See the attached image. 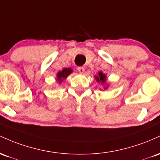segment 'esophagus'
Masks as SVG:
<instances>
[{
  "instance_id": "1",
  "label": "esophagus",
  "mask_w": 160,
  "mask_h": 160,
  "mask_svg": "<svg viewBox=\"0 0 160 160\" xmlns=\"http://www.w3.org/2000/svg\"><path fill=\"white\" fill-rule=\"evenodd\" d=\"M78 72L81 73V74H82V73L85 72V68L82 67V66L78 67Z\"/></svg>"
}]
</instances>
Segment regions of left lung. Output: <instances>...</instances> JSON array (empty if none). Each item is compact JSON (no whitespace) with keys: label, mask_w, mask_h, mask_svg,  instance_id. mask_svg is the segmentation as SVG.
I'll return each mask as SVG.
<instances>
[{"label":"left lung","mask_w":160,"mask_h":160,"mask_svg":"<svg viewBox=\"0 0 160 160\" xmlns=\"http://www.w3.org/2000/svg\"><path fill=\"white\" fill-rule=\"evenodd\" d=\"M94 78L96 79L98 83L103 86V91L107 90L109 88V83L107 82V78L106 74H104L103 72H99L97 75H94Z\"/></svg>","instance_id":"obj_1"}]
</instances>
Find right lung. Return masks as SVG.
I'll list each match as a JSON object with an SVG mask.
<instances>
[{"label":"right lung","mask_w":160,"mask_h":160,"mask_svg":"<svg viewBox=\"0 0 160 160\" xmlns=\"http://www.w3.org/2000/svg\"><path fill=\"white\" fill-rule=\"evenodd\" d=\"M72 72V69L71 68H65L62 70L59 71L57 73V82H58L59 85H60L62 83V82L64 79H66L71 73Z\"/></svg>","instance_id":"right-lung-1"}]
</instances>
